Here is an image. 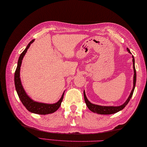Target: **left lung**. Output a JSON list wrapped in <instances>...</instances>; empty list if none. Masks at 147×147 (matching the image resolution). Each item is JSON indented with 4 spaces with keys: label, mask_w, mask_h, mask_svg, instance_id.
I'll return each mask as SVG.
<instances>
[{
    "label": "left lung",
    "mask_w": 147,
    "mask_h": 147,
    "mask_svg": "<svg viewBox=\"0 0 147 147\" xmlns=\"http://www.w3.org/2000/svg\"><path fill=\"white\" fill-rule=\"evenodd\" d=\"M127 51L131 53L129 49L127 48ZM133 70H134V77H133V88L131 91L129 96L128 97L127 100L125 101V102L121 106L118 107H113V106H100V105H97L92 104L90 101H89L88 98H87L85 91H84V100L86 103L87 107H88V109L94 113H97L98 114H103V115H109V114H113V113H115L121 111L127 105L129 101H130L131 97H132L133 92L134 90V88H135V85H136V69H135V66H134V58L133 56Z\"/></svg>",
    "instance_id": "left-lung-1"
}]
</instances>
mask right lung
<instances>
[{"mask_svg":"<svg viewBox=\"0 0 147 147\" xmlns=\"http://www.w3.org/2000/svg\"><path fill=\"white\" fill-rule=\"evenodd\" d=\"M34 40L35 39L30 41V42L28 44V46H26L25 49L23 51L19 57L18 61V65L14 73L15 88H16V92L21 101H22L23 105L26 107V109H27L29 112L40 115L49 114V113H52L56 112V110L59 109V107H60L61 103L63 101V98L64 92L63 93L60 100L56 103L47 104L37 102V101L32 100V99L26 94L25 91L24 90V89L23 88L22 82H21L20 80V67L21 65H22L23 58L26 54V51H27L28 49L29 48L31 44L34 42Z\"/></svg>","mask_w":147,"mask_h":147,"instance_id":"add662e5","label":"right lung"}]
</instances>
